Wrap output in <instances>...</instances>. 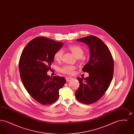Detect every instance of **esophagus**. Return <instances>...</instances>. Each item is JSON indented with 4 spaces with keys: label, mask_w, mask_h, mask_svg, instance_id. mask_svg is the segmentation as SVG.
<instances>
[{
    "label": "esophagus",
    "mask_w": 134,
    "mask_h": 134,
    "mask_svg": "<svg viewBox=\"0 0 134 134\" xmlns=\"http://www.w3.org/2000/svg\"><path fill=\"white\" fill-rule=\"evenodd\" d=\"M71 79H72V78L70 77H66V81H67V82L69 81L70 80H71Z\"/></svg>",
    "instance_id": "34e87169"
}]
</instances>
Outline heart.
I'll list each match as a JSON object with an SVG mask.
<instances>
[{"instance_id": "obj_1", "label": "heart", "mask_w": 134, "mask_h": 134, "mask_svg": "<svg viewBox=\"0 0 134 134\" xmlns=\"http://www.w3.org/2000/svg\"><path fill=\"white\" fill-rule=\"evenodd\" d=\"M68 49L77 58H81L83 57L84 52L83 49L81 47L79 46H76V45H73V46H69L68 47ZM63 50L60 49L57 51L54 55L55 60L57 61H61L63 57ZM75 67L74 66L66 65L62 66L60 68V71L64 74H70L73 72V71L75 70Z\"/></svg>"}]
</instances>
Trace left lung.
Returning a JSON list of instances; mask_svg holds the SVG:
<instances>
[{"label": "left lung", "instance_id": "1", "mask_svg": "<svg viewBox=\"0 0 134 134\" xmlns=\"http://www.w3.org/2000/svg\"><path fill=\"white\" fill-rule=\"evenodd\" d=\"M77 41L89 47L90 57L82 69L89 73V76L77 78L80 85L75 96L79 102L89 104L99 99L108 89L114 74V60L108 47L100 38L89 36Z\"/></svg>", "mask_w": 134, "mask_h": 134}]
</instances>
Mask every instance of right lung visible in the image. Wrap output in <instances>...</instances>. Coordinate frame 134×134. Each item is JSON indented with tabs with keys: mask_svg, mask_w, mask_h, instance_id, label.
Returning a JSON list of instances; mask_svg holds the SVG:
<instances>
[{
	"mask_svg": "<svg viewBox=\"0 0 134 134\" xmlns=\"http://www.w3.org/2000/svg\"><path fill=\"white\" fill-rule=\"evenodd\" d=\"M63 43L43 37L32 39L25 47L19 62L23 84L32 97L42 104L55 102L59 90L66 82L64 77L48 75L54 55Z\"/></svg>",
	"mask_w": 134,
	"mask_h": 134,
	"instance_id": "right-lung-1",
	"label": "right lung"
}]
</instances>
